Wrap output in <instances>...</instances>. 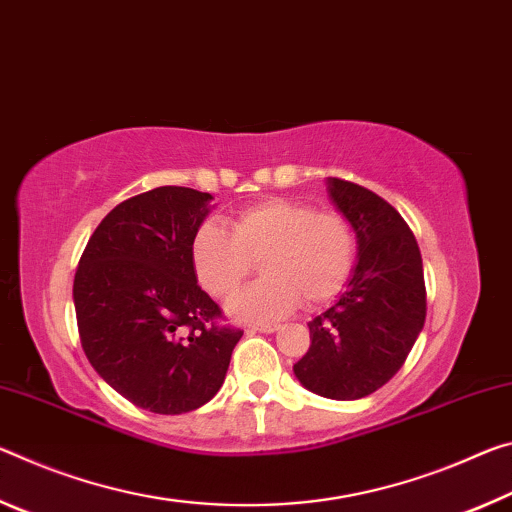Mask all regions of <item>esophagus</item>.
Listing matches in <instances>:
<instances>
[{"instance_id": "obj_1", "label": "esophagus", "mask_w": 512, "mask_h": 512, "mask_svg": "<svg viewBox=\"0 0 512 512\" xmlns=\"http://www.w3.org/2000/svg\"><path fill=\"white\" fill-rule=\"evenodd\" d=\"M281 329V324H276V322H265V324H249V329L247 331H251V333H274V331H279Z\"/></svg>"}]
</instances>
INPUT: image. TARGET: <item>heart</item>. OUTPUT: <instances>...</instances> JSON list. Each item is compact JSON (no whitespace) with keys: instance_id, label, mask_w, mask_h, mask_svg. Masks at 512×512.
<instances>
[{"instance_id":"b5f03b06","label":"heart","mask_w":512,"mask_h":512,"mask_svg":"<svg viewBox=\"0 0 512 512\" xmlns=\"http://www.w3.org/2000/svg\"><path fill=\"white\" fill-rule=\"evenodd\" d=\"M356 238L340 213H317L292 199H263L233 215L226 231L204 224L190 242L192 270L208 295L226 299L254 270L265 274L231 301L240 320H272L295 308L320 306L345 286Z\"/></svg>"}]
</instances>
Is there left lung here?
<instances>
[{
    "instance_id": "1",
    "label": "left lung",
    "mask_w": 512,
    "mask_h": 512,
    "mask_svg": "<svg viewBox=\"0 0 512 512\" xmlns=\"http://www.w3.org/2000/svg\"><path fill=\"white\" fill-rule=\"evenodd\" d=\"M326 192L356 233V265L345 292L308 322L311 347L295 376L315 395L351 401L372 395L404 365L426 320L422 254L388 201L342 179Z\"/></svg>"
}]
</instances>
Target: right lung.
<instances>
[{"instance_id": "1", "label": "right lung", "mask_w": 512, "mask_h": 512, "mask_svg": "<svg viewBox=\"0 0 512 512\" xmlns=\"http://www.w3.org/2000/svg\"><path fill=\"white\" fill-rule=\"evenodd\" d=\"M213 195L163 186L117 204L88 240L74 308L95 372L138 408L190 413L222 388L242 331L197 286L190 242Z\"/></svg>"}]
</instances>
